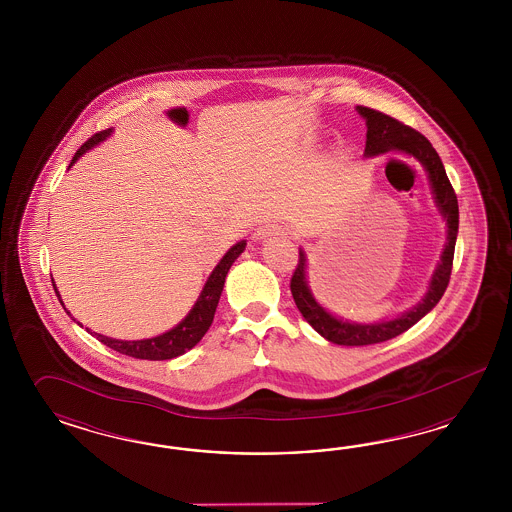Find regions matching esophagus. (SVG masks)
<instances>
[{
  "label": "esophagus",
  "mask_w": 512,
  "mask_h": 512,
  "mask_svg": "<svg viewBox=\"0 0 512 512\" xmlns=\"http://www.w3.org/2000/svg\"><path fill=\"white\" fill-rule=\"evenodd\" d=\"M285 233V227L283 225H279V223H266L263 227H259L255 234H253V238L255 240H268V238H272V236H279V234Z\"/></svg>",
  "instance_id": "obj_1"
}]
</instances>
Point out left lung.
Returning <instances> with one entry per match:
<instances>
[{
    "mask_svg": "<svg viewBox=\"0 0 512 512\" xmlns=\"http://www.w3.org/2000/svg\"><path fill=\"white\" fill-rule=\"evenodd\" d=\"M357 110L358 114L366 120V127H368L366 148H364L366 157L385 154V152H402L415 157L424 167V171L428 172L435 204L441 216L447 219V244L441 253V261L435 268L428 293L422 298V302L396 319L370 323V325L349 323V321L338 319L313 298L308 278H306V270H308L306 253L300 249L298 264L291 278V293L295 298L296 308L323 338L338 345H373V343L392 340L407 328L419 323L426 313L434 310L435 304L441 300V296L445 295L449 285L454 246L458 236V199L450 186L445 167L435 152L434 146L430 144V140L420 135L419 131H415L413 127L403 125L402 122L390 118L379 110L368 109V107H357Z\"/></svg>",
    "mask_w": 512,
    "mask_h": 512,
    "instance_id": "obj_1",
    "label": "left lung"
}]
</instances>
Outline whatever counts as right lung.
Here are the masks:
<instances>
[{
	"label": "right lung",
	"instance_id": "obj_1",
	"mask_svg": "<svg viewBox=\"0 0 512 512\" xmlns=\"http://www.w3.org/2000/svg\"><path fill=\"white\" fill-rule=\"evenodd\" d=\"M110 133H112V129H105V131L95 133L92 139L86 140L78 148L75 157L71 159L69 167H73L77 163L80 155L86 154L88 150H92L95 144H99L101 140L107 139ZM244 249H246V240H240L238 244H234L233 248L223 255V259L212 270L210 278L206 279V283L202 287L201 296L197 298L195 306L187 313L186 319L180 321L169 332H165L161 336H155V338H148V340L125 341L114 340V338H109V336L90 332L88 328L86 330L93 334L101 343H105L110 349H114V351H118L122 355H127V357L142 358V360H169V358L184 355L186 351L193 349L202 340V336L208 332V328L212 325L217 302H219V296H221V291H223L225 278H227V272H229V268L233 266L234 261L240 257V253ZM52 285H54V281H52ZM54 291H56L58 298H62L56 287H54Z\"/></svg>",
	"mask_w": 512,
	"mask_h": 512
}]
</instances>
